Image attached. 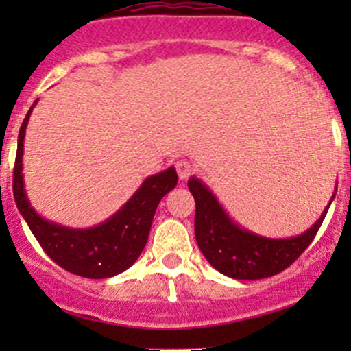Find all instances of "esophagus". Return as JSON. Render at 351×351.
Returning <instances> with one entry per match:
<instances>
[{
	"label": "esophagus",
	"mask_w": 351,
	"mask_h": 351,
	"mask_svg": "<svg viewBox=\"0 0 351 351\" xmlns=\"http://www.w3.org/2000/svg\"><path fill=\"white\" fill-rule=\"evenodd\" d=\"M175 166H176V171H178L180 180H186L193 171H195V168H193V165L189 161V159H180V161H176Z\"/></svg>",
	"instance_id": "1"
}]
</instances>
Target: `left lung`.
<instances>
[{
    "label": "left lung",
    "mask_w": 351,
    "mask_h": 351,
    "mask_svg": "<svg viewBox=\"0 0 351 351\" xmlns=\"http://www.w3.org/2000/svg\"><path fill=\"white\" fill-rule=\"evenodd\" d=\"M189 189L195 198L198 247L215 270L236 280L267 278L290 267L316 238L331 205L329 202L323 215L302 234L295 238L271 239L239 228L226 214L214 193L195 176L189 180Z\"/></svg>",
    "instance_id": "obj_1"
}]
</instances>
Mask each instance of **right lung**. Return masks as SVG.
I'll use <instances>...</instances> for the list:
<instances>
[{"mask_svg":"<svg viewBox=\"0 0 351 351\" xmlns=\"http://www.w3.org/2000/svg\"><path fill=\"white\" fill-rule=\"evenodd\" d=\"M32 110L34 107L28 110L20 127L13 169V197L20 214L45 254L64 270L86 278H108L122 274L143 253L158 204L178 183L176 169L171 166L144 180L129 202L100 226L71 229L45 221L32 208L23 186V139Z\"/></svg>","mask_w":351,"mask_h":351,"instance_id":"right-lung-1","label":"right lung"}]
</instances>
